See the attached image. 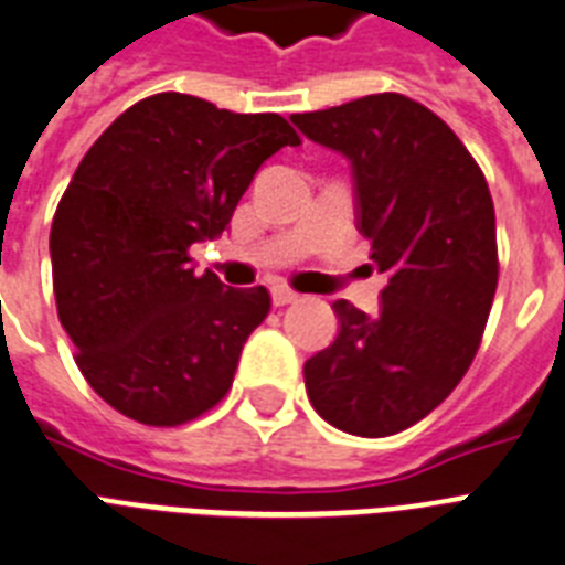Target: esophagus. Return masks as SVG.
Listing matches in <instances>:
<instances>
[{
    "instance_id": "1",
    "label": "esophagus",
    "mask_w": 565,
    "mask_h": 565,
    "mask_svg": "<svg viewBox=\"0 0 565 565\" xmlns=\"http://www.w3.org/2000/svg\"><path fill=\"white\" fill-rule=\"evenodd\" d=\"M271 300H274V306H291V302L300 300V294L291 291V288H286V286H274Z\"/></svg>"
}]
</instances>
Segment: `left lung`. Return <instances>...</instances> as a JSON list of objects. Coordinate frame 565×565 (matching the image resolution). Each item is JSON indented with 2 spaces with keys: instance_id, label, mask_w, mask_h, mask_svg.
<instances>
[{
  "instance_id": "obj_1",
  "label": "left lung",
  "mask_w": 565,
  "mask_h": 565,
  "mask_svg": "<svg viewBox=\"0 0 565 565\" xmlns=\"http://www.w3.org/2000/svg\"><path fill=\"white\" fill-rule=\"evenodd\" d=\"M291 119L351 159L356 228L388 277L377 317L334 302L340 334L302 369L308 399L340 431L388 437L440 406L480 349L500 274L489 182L457 134L403 94Z\"/></svg>"
}]
</instances>
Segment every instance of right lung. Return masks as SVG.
Wrapping results in <instances>:
<instances>
[{
  "instance_id": "add662e5",
  "label": "right lung",
  "mask_w": 565,
  "mask_h": 565,
  "mask_svg": "<svg viewBox=\"0 0 565 565\" xmlns=\"http://www.w3.org/2000/svg\"><path fill=\"white\" fill-rule=\"evenodd\" d=\"M286 145L300 134L279 114L166 90L119 114L82 157L53 214V297L82 377L119 414L182 426L228 394L271 294L194 274L188 250L228 228Z\"/></svg>"
}]
</instances>
